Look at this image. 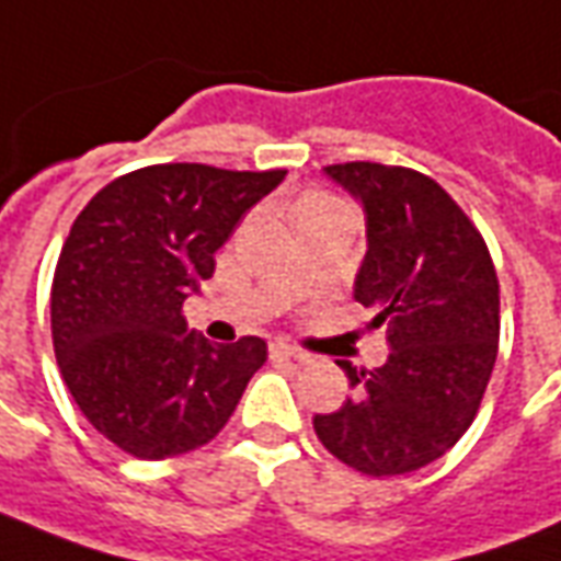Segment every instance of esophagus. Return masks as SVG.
<instances>
[{
  "label": "esophagus",
  "instance_id": "obj_1",
  "mask_svg": "<svg viewBox=\"0 0 561 561\" xmlns=\"http://www.w3.org/2000/svg\"><path fill=\"white\" fill-rule=\"evenodd\" d=\"M270 356H273V359H294V363H306V356L297 354L291 344H285V342L270 344Z\"/></svg>",
  "mask_w": 561,
  "mask_h": 561
}]
</instances>
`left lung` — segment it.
Listing matches in <instances>:
<instances>
[{"label":"left lung","instance_id":"left-lung-1","mask_svg":"<svg viewBox=\"0 0 561 561\" xmlns=\"http://www.w3.org/2000/svg\"><path fill=\"white\" fill-rule=\"evenodd\" d=\"M363 205L368 252L354 297L383 327L380 368L344 375L354 396L314 416L330 455L365 476H404L443 458L479 413L500 347V282L488 243L428 175L383 163L323 169Z\"/></svg>","mask_w":561,"mask_h":561}]
</instances>
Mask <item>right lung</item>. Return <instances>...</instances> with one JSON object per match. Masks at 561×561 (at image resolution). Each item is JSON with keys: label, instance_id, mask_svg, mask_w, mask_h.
Here are the masks:
<instances>
[{"label": "right lung", "instance_id": "right-lung-1", "mask_svg": "<svg viewBox=\"0 0 561 561\" xmlns=\"http://www.w3.org/2000/svg\"><path fill=\"white\" fill-rule=\"evenodd\" d=\"M282 178L285 169L145 165L73 219L49 294L53 347L85 419L133 458L210 443L267 359L259 335L207 342L181 309L214 276L240 217Z\"/></svg>", "mask_w": 561, "mask_h": 561}]
</instances>
